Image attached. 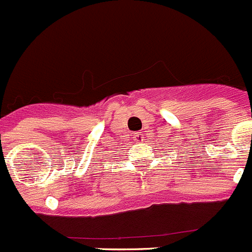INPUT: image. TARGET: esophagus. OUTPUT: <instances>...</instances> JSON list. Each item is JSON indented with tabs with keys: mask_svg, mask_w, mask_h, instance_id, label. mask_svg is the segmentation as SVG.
<instances>
[{
	"mask_svg": "<svg viewBox=\"0 0 252 252\" xmlns=\"http://www.w3.org/2000/svg\"><path fill=\"white\" fill-rule=\"evenodd\" d=\"M134 140L136 141V143H140V141H143V139H144V136H143V134L141 132H134Z\"/></svg>",
	"mask_w": 252,
	"mask_h": 252,
	"instance_id": "1",
	"label": "esophagus"
}]
</instances>
